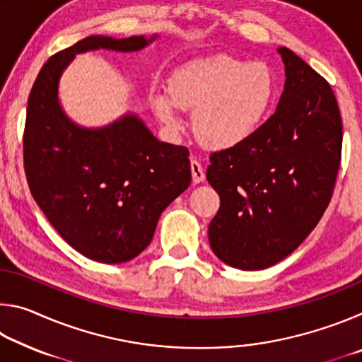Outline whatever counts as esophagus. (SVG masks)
<instances>
[{"mask_svg":"<svg viewBox=\"0 0 362 362\" xmlns=\"http://www.w3.org/2000/svg\"><path fill=\"white\" fill-rule=\"evenodd\" d=\"M189 166H192V175H193V183H201L204 182L206 179V174H204V169L201 164L196 161V159H192V163H189Z\"/></svg>","mask_w":362,"mask_h":362,"instance_id":"obj_1","label":"esophagus"}]
</instances>
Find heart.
I'll use <instances>...</instances> for the list:
<instances>
[{"mask_svg": "<svg viewBox=\"0 0 362 362\" xmlns=\"http://www.w3.org/2000/svg\"><path fill=\"white\" fill-rule=\"evenodd\" d=\"M169 95L155 93L151 108L170 131H180V110L193 112V131L211 150H230L255 137L278 95L274 73L262 62L216 54L194 59L169 79Z\"/></svg>", "mask_w": 362, "mask_h": 362, "instance_id": "heart-1", "label": "heart"}]
</instances>
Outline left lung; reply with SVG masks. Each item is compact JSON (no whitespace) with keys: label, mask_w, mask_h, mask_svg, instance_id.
<instances>
[{"label":"left lung","mask_w":362,"mask_h":362,"mask_svg":"<svg viewBox=\"0 0 362 362\" xmlns=\"http://www.w3.org/2000/svg\"><path fill=\"white\" fill-rule=\"evenodd\" d=\"M284 90L255 137L212 153L207 182L220 196L209 223L212 252L238 269H263L292 254L332 196L341 118L326 79L279 47Z\"/></svg>","instance_id":"8db88e82"}]
</instances>
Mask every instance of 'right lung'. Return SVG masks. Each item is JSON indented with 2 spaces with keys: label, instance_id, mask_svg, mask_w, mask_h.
Here are the masks:
<instances>
[{
  "label": "right lung",
  "instance_id": "add662e5",
  "mask_svg": "<svg viewBox=\"0 0 362 362\" xmlns=\"http://www.w3.org/2000/svg\"><path fill=\"white\" fill-rule=\"evenodd\" d=\"M158 35H93L47 60L28 97L23 163L33 198L79 254L122 263L151 243L163 211L192 182L188 150L153 136L137 113L86 127L65 113L60 78L78 54L137 52Z\"/></svg>",
  "mask_w": 362,
  "mask_h": 362
}]
</instances>
